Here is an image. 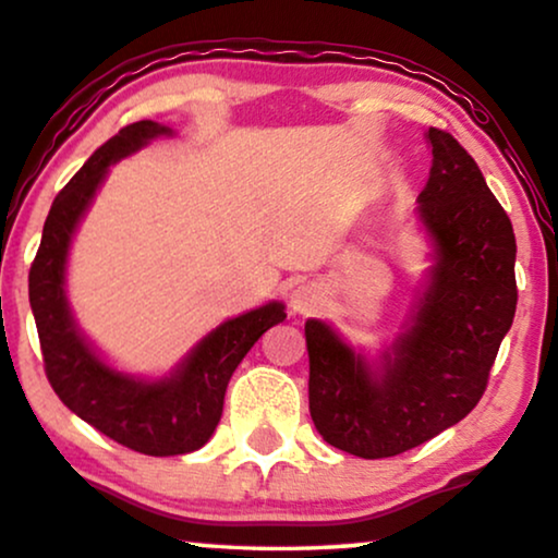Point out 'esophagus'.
Masks as SVG:
<instances>
[{
  "label": "esophagus",
  "mask_w": 558,
  "mask_h": 558,
  "mask_svg": "<svg viewBox=\"0 0 558 558\" xmlns=\"http://www.w3.org/2000/svg\"><path fill=\"white\" fill-rule=\"evenodd\" d=\"M320 303H324V293H320L318 286H313V282H308V286H298L293 293H290V308H293V313H313L320 308Z\"/></svg>",
  "instance_id": "obj_1"
}]
</instances>
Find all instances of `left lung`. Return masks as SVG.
Instances as JSON below:
<instances>
[{
  "mask_svg": "<svg viewBox=\"0 0 558 558\" xmlns=\"http://www.w3.org/2000/svg\"><path fill=\"white\" fill-rule=\"evenodd\" d=\"M433 169L420 217L435 265L412 326L372 368L324 320H305L308 407L328 445L356 458L407 452L481 402L515 316V234L473 156L447 131L425 133Z\"/></svg>",
  "mask_w": 558,
  "mask_h": 558,
  "instance_id": "obj_1",
  "label": "left lung"
}]
</instances>
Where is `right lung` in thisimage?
I'll use <instances>...</instances> for the list:
<instances>
[{
  "instance_id": "right-lung-1",
  "label": "right lung",
  "mask_w": 558,
  "mask_h": 558,
  "mask_svg": "<svg viewBox=\"0 0 558 558\" xmlns=\"http://www.w3.org/2000/svg\"><path fill=\"white\" fill-rule=\"evenodd\" d=\"M169 133L167 125L138 121L106 141L54 197L29 268V305L54 395L98 433L154 458L194 452L207 442L222 417L232 372L268 328L286 320V305L278 301L225 320L204 336L174 374L159 381L116 372L77 331L65 298V263L75 227L108 167Z\"/></svg>"
}]
</instances>
